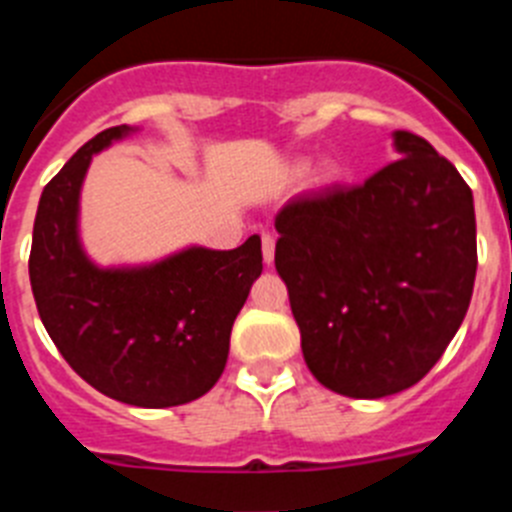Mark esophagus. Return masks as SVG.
<instances>
[{
	"mask_svg": "<svg viewBox=\"0 0 512 512\" xmlns=\"http://www.w3.org/2000/svg\"><path fill=\"white\" fill-rule=\"evenodd\" d=\"M261 246H264V264H274V248H277L274 235L266 233L264 238H261Z\"/></svg>",
	"mask_w": 512,
	"mask_h": 512,
	"instance_id": "1",
	"label": "esophagus"
}]
</instances>
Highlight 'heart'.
Here are the masks:
<instances>
[{
    "instance_id": "b5f03b06",
    "label": "heart",
    "mask_w": 512,
    "mask_h": 512,
    "mask_svg": "<svg viewBox=\"0 0 512 512\" xmlns=\"http://www.w3.org/2000/svg\"><path fill=\"white\" fill-rule=\"evenodd\" d=\"M289 174H292V179H300V176L305 174V164H297ZM338 176H341V169H338L333 161H325V164H320L318 169H315V174H312V187L315 189L333 187V184L338 182Z\"/></svg>"
}]
</instances>
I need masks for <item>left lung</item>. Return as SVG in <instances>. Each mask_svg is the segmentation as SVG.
I'll use <instances>...</instances> for the list:
<instances>
[{
  "label": "left lung",
  "mask_w": 512,
  "mask_h": 512,
  "mask_svg": "<svg viewBox=\"0 0 512 512\" xmlns=\"http://www.w3.org/2000/svg\"><path fill=\"white\" fill-rule=\"evenodd\" d=\"M361 187H330L277 215L279 277L302 356L323 387L356 400L408 390L441 359L477 274L472 189L420 135Z\"/></svg>",
  "instance_id": "left-lung-1"
}]
</instances>
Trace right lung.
<instances>
[{
  "instance_id": "1",
  "label": "right lung",
  "mask_w": 512,
  "mask_h": 512,
  "mask_svg": "<svg viewBox=\"0 0 512 512\" xmlns=\"http://www.w3.org/2000/svg\"><path fill=\"white\" fill-rule=\"evenodd\" d=\"M138 128L94 135L45 184L30 284L61 356L94 390L135 408H174L215 387L230 330L261 277V238L233 251L189 246L143 266H97L79 238V197L94 153Z\"/></svg>"
}]
</instances>
